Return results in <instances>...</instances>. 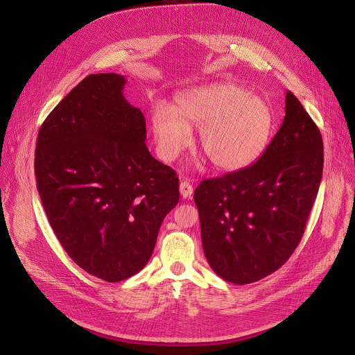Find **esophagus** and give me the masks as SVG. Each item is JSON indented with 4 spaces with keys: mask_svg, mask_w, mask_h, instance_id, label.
I'll return each mask as SVG.
<instances>
[{
    "mask_svg": "<svg viewBox=\"0 0 355 355\" xmlns=\"http://www.w3.org/2000/svg\"><path fill=\"white\" fill-rule=\"evenodd\" d=\"M180 192H181V196L184 199L187 198H191L192 192H193V187L189 184V181H181L180 184Z\"/></svg>",
    "mask_w": 355,
    "mask_h": 355,
    "instance_id": "obj_1",
    "label": "esophagus"
}]
</instances>
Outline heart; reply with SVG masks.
Masks as SVG:
<instances>
[{"label": "heart", "mask_w": 355, "mask_h": 355, "mask_svg": "<svg viewBox=\"0 0 355 355\" xmlns=\"http://www.w3.org/2000/svg\"><path fill=\"white\" fill-rule=\"evenodd\" d=\"M159 156L174 160L198 129V147L220 171L254 163L267 148L274 116L267 101L233 83L196 87L175 95L171 110L157 105L150 116Z\"/></svg>", "instance_id": "1"}]
</instances>
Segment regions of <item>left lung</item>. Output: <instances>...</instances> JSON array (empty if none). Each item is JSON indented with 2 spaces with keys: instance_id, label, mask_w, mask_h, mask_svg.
<instances>
[{
  "instance_id": "1",
  "label": "left lung",
  "mask_w": 355,
  "mask_h": 355,
  "mask_svg": "<svg viewBox=\"0 0 355 355\" xmlns=\"http://www.w3.org/2000/svg\"><path fill=\"white\" fill-rule=\"evenodd\" d=\"M322 173L320 130L286 91L284 122L260 159L193 192L211 268L245 285L284 266L305 232Z\"/></svg>"
}]
</instances>
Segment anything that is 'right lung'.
Masks as SVG:
<instances>
[{
    "instance_id": "obj_1",
    "label": "right lung",
    "mask_w": 355,
    "mask_h": 355,
    "mask_svg": "<svg viewBox=\"0 0 355 355\" xmlns=\"http://www.w3.org/2000/svg\"><path fill=\"white\" fill-rule=\"evenodd\" d=\"M125 84L115 73L85 77L49 114L35 151L50 226L77 266L108 282L147 264L180 199L177 174L150 155Z\"/></svg>"
}]
</instances>
